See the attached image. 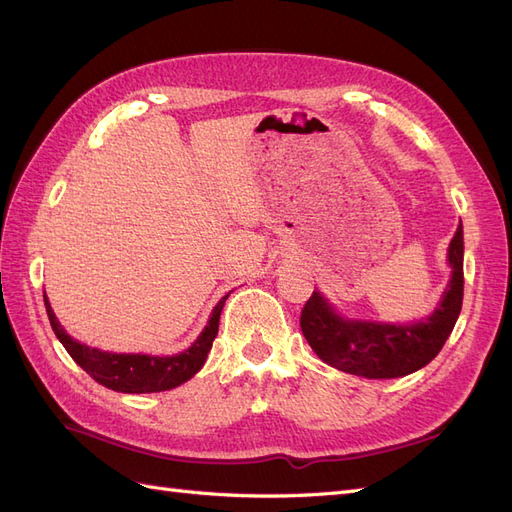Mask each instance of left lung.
I'll list each match as a JSON object with an SVG mask.
<instances>
[{"instance_id":"1","label":"left lung","mask_w":512,"mask_h":512,"mask_svg":"<svg viewBox=\"0 0 512 512\" xmlns=\"http://www.w3.org/2000/svg\"><path fill=\"white\" fill-rule=\"evenodd\" d=\"M446 262L451 267L438 305L425 318L410 322L361 320L339 314L335 305L314 290L301 312L307 344L320 359L346 374L386 380L414 374L436 359L453 333L463 301V226L459 222L448 243Z\"/></svg>"}]
</instances>
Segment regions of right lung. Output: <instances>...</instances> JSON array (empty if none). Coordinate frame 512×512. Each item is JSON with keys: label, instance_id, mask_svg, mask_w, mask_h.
Instances as JSON below:
<instances>
[{"label": "right lung", "instance_id": "right-lung-1", "mask_svg": "<svg viewBox=\"0 0 512 512\" xmlns=\"http://www.w3.org/2000/svg\"><path fill=\"white\" fill-rule=\"evenodd\" d=\"M228 294L211 309L207 327L200 331V335L194 339V344L179 354H166V356L143 354V352H106L100 348L81 344L79 339L70 337L66 329L61 327L49 303V297H46V292H44V305L59 342L64 344V348L76 361V365H81L96 382L117 393H160V391L177 389V386H181L183 382L194 378L200 371V367L205 365L207 354L213 346V339L218 335L220 314Z\"/></svg>", "mask_w": 512, "mask_h": 512}]
</instances>
